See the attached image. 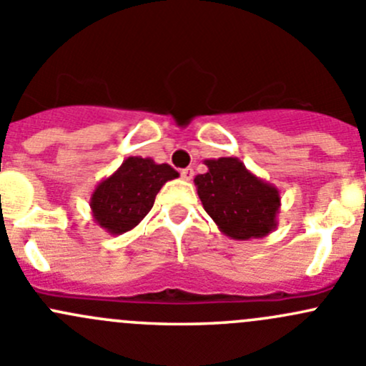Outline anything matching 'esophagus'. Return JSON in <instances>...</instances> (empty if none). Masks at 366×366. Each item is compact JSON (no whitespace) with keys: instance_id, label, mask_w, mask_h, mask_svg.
Here are the masks:
<instances>
[{"instance_id":"1","label":"esophagus","mask_w":366,"mask_h":366,"mask_svg":"<svg viewBox=\"0 0 366 366\" xmlns=\"http://www.w3.org/2000/svg\"><path fill=\"white\" fill-rule=\"evenodd\" d=\"M180 177H182L184 180H191L194 177V169L193 168H184L180 169Z\"/></svg>"}]
</instances>
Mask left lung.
Returning a JSON list of instances; mask_svg holds the SVG:
<instances>
[{
  "label": "left lung",
  "instance_id": "left-lung-1",
  "mask_svg": "<svg viewBox=\"0 0 366 366\" xmlns=\"http://www.w3.org/2000/svg\"><path fill=\"white\" fill-rule=\"evenodd\" d=\"M207 173L194 177L198 197L227 237L260 239L278 227V187L249 172L237 157L205 159Z\"/></svg>",
  "mask_w": 366,
  "mask_h": 366
}]
</instances>
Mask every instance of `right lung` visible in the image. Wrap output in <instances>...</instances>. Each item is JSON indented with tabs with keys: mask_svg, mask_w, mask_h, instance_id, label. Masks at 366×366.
Segmentation results:
<instances>
[{
	"mask_svg": "<svg viewBox=\"0 0 366 366\" xmlns=\"http://www.w3.org/2000/svg\"><path fill=\"white\" fill-rule=\"evenodd\" d=\"M177 177L169 164H157L150 157H127L92 193L94 221L109 235L132 230L150 212L161 187Z\"/></svg>",
	"mask_w": 366,
	"mask_h": 366,
	"instance_id": "right-lung-1",
	"label": "right lung"
}]
</instances>
